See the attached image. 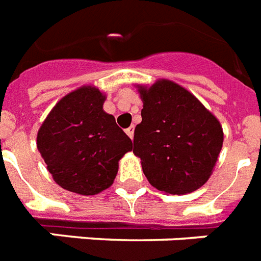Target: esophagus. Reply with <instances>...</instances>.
Wrapping results in <instances>:
<instances>
[{
	"instance_id": "1",
	"label": "esophagus",
	"mask_w": 261,
	"mask_h": 261,
	"mask_svg": "<svg viewBox=\"0 0 261 261\" xmlns=\"http://www.w3.org/2000/svg\"><path fill=\"white\" fill-rule=\"evenodd\" d=\"M126 134L133 139V137H134V126H130L128 128H126Z\"/></svg>"
}]
</instances>
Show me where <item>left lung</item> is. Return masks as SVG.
<instances>
[{"mask_svg": "<svg viewBox=\"0 0 261 261\" xmlns=\"http://www.w3.org/2000/svg\"><path fill=\"white\" fill-rule=\"evenodd\" d=\"M142 122L134 131V151L151 186L182 195L208 180L223 133L214 115L177 84L160 80L139 89Z\"/></svg>", "mask_w": 261, "mask_h": 261, "instance_id": "8db88e82", "label": "left lung"}]
</instances>
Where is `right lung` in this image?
<instances>
[{
	"instance_id": "obj_1",
	"label": "right lung",
	"mask_w": 261,
	"mask_h": 261,
	"mask_svg": "<svg viewBox=\"0 0 261 261\" xmlns=\"http://www.w3.org/2000/svg\"><path fill=\"white\" fill-rule=\"evenodd\" d=\"M106 97L96 88L71 92L53 108L38 133V149L59 186L80 195L107 190L118 163L133 142L102 111Z\"/></svg>"
}]
</instances>
